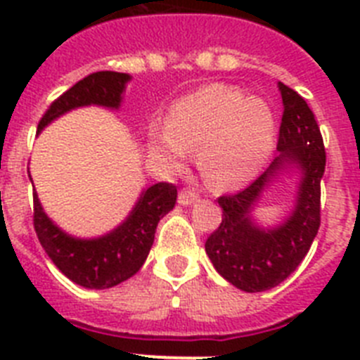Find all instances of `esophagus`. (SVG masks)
<instances>
[{
  "label": "esophagus",
  "mask_w": 360,
  "mask_h": 360,
  "mask_svg": "<svg viewBox=\"0 0 360 360\" xmlns=\"http://www.w3.org/2000/svg\"><path fill=\"white\" fill-rule=\"evenodd\" d=\"M198 193H195V191L191 189H184L180 191V195H178V203L180 205H193L195 202H198Z\"/></svg>",
  "instance_id": "1"
}]
</instances>
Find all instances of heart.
Masks as SVG:
<instances>
[{
  "label": "heart",
  "mask_w": 360,
  "mask_h": 360,
  "mask_svg": "<svg viewBox=\"0 0 360 360\" xmlns=\"http://www.w3.org/2000/svg\"><path fill=\"white\" fill-rule=\"evenodd\" d=\"M276 146V117L263 97L236 86L209 84L173 104L165 128L149 131V151L171 167L200 149L209 186L232 189L265 167Z\"/></svg>",
  "instance_id": "obj_1"
}]
</instances>
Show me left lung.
Listing matches in <instances>:
<instances>
[{
  "mask_svg": "<svg viewBox=\"0 0 360 360\" xmlns=\"http://www.w3.org/2000/svg\"><path fill=\"white\" fill-rule=\"evenodd\" d=\"M283 98L279 155L262 176L236 195L219 196L221 224L205 241L216 272L243 292L278 287L297 269L321 225V178L326 165L316 117L297 91L278 82ZM300 174L295 205L287 219L263 228L252 216L262 193L281 174Z\"/></svg>",
  "mask_w": 360,
  "mask_h": 360,
  "instance_id": "left-lung-1",
  "label": "left lung"
}]
</instances>
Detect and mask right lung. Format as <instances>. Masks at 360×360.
Segmentation results:
<instances>
[{
    "mask_svg": "<svg viewBox=\"0 0 360 360\" xmlns=\"http://www.w3.org/2000/svg\"><path fill=\"white\" fill-rule=\"evenodd\" d=\"M129 81V73H90L50 104L39 120L37 133L77 108L119 110ZM176 187L158 182L142 191L131 212L113 231L97 238H77L53 224L44 212L37 193H34V229L44 252L70 281L84 288L104 290L133 278L142 269L155 241L158 221L173 211Z\"/></svg>",
    "mask_w": 360,
    "mask_h": 360,
    "instance_id": "obj_1",
    "label": "right lung"
}]
</instances>
